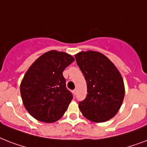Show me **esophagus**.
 <instances>
[{
	"instance_id": "34e87169",
	"label": "esophagus",
	"mask_w": 147,
	"mask_h": 147,
	"mask_svg": "<svg viewBox=\"0 0 147 147\" xmlns=\"http://www.w3.org/2000/svg\"><path fill=\"white\" fill-rule=\"evenodd\" d=\"M77 92H78V91H77V89L73 90V94H75V95H76V94H77Z\"/></svg>"
}]
</instances>
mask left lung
<instances>
[{
  "label": "left lung",
  "mask_w": 147,
  "mask_h": 147,
  "mask_svg": "<svg viewBox=\"0 0 147 147\" xmlns=\"http://www.w3.org/2000/svg\"><path fill=\"white\" fill-rule=\"evenodd\" d=\"M75 57L87 83V96L78 103L82 114L97 123L111 119L124 98L121 73L108 58L98 52H81Z\"/></svg>",
  "instance_id": "obj_1"
}]
</instances>
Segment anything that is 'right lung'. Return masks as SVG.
Returning <instances> with one entry per match:
<instances>
[{"mask_svg": "<svg viewBox=\"0 0 147 147\" xmlns=\"http://www.w3.org/2000/svg\"><path fill=\"white\" fill-rule=\"evenodd\" d=\"M71 55L51 50L33 62L20 84L24 107L31 116L53 123L63 116L72 100L62 72L74 62Z\"/></svg>", "mask_w": 147, "mask_h": 147, "instance_id": "1", "label": "right lung"}]
</instances>
